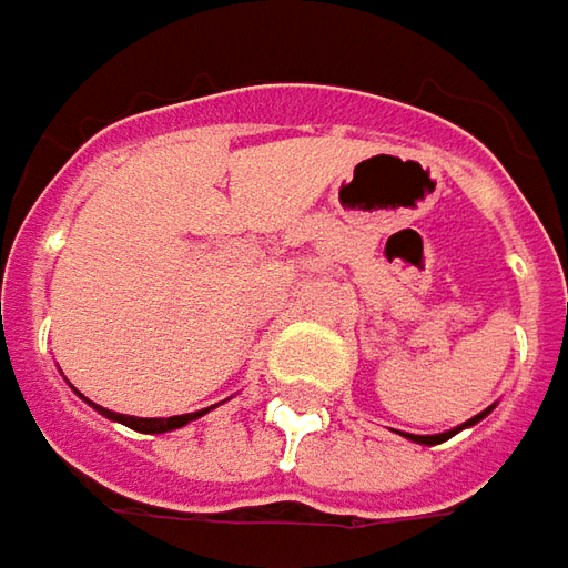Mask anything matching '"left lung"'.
<instances>
[{
    "mask_svg": "<svg viewBox=\"0 0 568 568\" xmlns=\"http://www.w3.org/2000/svg\"><path fill=\"white\" fill-rule=\"evenodd\" d=\"M487 412H490V408H487ZM487 412H480V415H475V418H471V420H465V424H462V427H471V424H478V420L484 418V415H487ZM462 427H456V430H446V434H437V437H418V434H405V437H408V440H415V443H424V446H434V443L449 440V437H453V434H459Z\"/></svg>",
    "mask_w": 568,
    "mask_h": 568,
    "instance_id": "1",
    "label": "left lung"
}]
</instances>
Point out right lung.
<instances>
[{"instance_id":"1","label":"right lung","mask_w":568,"mask_h":568,"mask_svg":"<svg viewBox=\"0 0 568 568\" xmlns=\"http://www.w3.org/2000/svg\"><path fill=\"white\" fill-rule=\"evenodd\" d=\"M93 405V402H90ZM100 415H106L109 420H119V424H125L131 430H141V434H166V430H175V427H185L187 420L201 418L204 412H191V415H172V418H134V415H119V412H109V408H100V405H93Z\"/></svg>"}]
</instances>
